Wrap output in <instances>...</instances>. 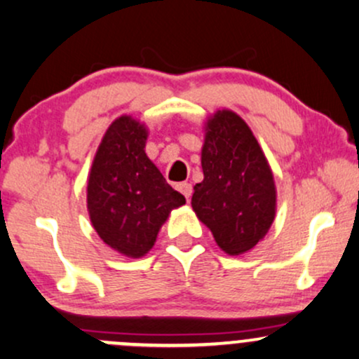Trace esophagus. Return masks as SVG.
I'll use <instances>...</instances> for the list:
<instances>
[{"label":"esophagus","instance_id":"1","mask_svg":"<svg viewBox=\"0 0 359 359\" xmlns=\"http://www.w3.org/2000/svg\"><path fill=\"white\" fill-rule=\"evenodd\" d=\"M177 189H179V192H182L184 196H185V199H191V196H192V185L191 184H187V182H182V184H179L177 185Z\"/></svg>","mask_w":359,"mask_h":359}]
</instances>
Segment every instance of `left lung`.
Instances as JSON below:
<instances>
[{
	"label": "left lung",
	"instance_id": "left-lung-1",
	"mask_svg": "<svg viewBox=\"0 0 359 359\" xmlns=\"http://www.w3.org/2000/svg\"><path fill=\"white\" fill-rule=\"evenodd\" d=\"M204 180L194 185L192 209L228 255L253 248L277 211L273 174L257 138L236 113L219 109L205 123Z\"/></svg>",
	"mask_w": 359,
	"mask_h": 359
}]
</instances>
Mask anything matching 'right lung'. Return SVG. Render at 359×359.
Masks as SVG:
<instances>
[{"instance_id": "obj_1", "label": "right lung", "mask_w": 359, "mask_h": 359, "mask_svg": "<svg viewBox=\"0 0 359 359\" xmlns=\"http://www.w3.org/2000/svg\"><path fill=\"white\" fill-rule=\"evenodd\" d=\"M148 130L131 116L111 123L88 180V211L106 245L130 258L147 255L172 209L185 204L145 154Z\"/></svg>"}]
</instances>
